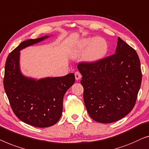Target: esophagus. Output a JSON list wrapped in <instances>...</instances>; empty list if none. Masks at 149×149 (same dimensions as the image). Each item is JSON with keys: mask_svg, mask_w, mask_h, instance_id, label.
<instances>
[{"mask_svg": "<svg viewBox=\"0 0 149 149\" xmlns=\"http://www.w3.org/2000/svg\"><path fill=\"white\" fill-rule=\"evenodd\" d=\"M75 79H77V80H78L81 77V75L80 73L79 72H75Z\"/></svg>", "mask_w": 149, "mask_h": 149, "instance_id": "obj_1", "label": "esophagus"}]
</instances>
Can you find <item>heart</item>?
I'll use <instances>...</instances> for the list:
<instances>
[{
    "label": "heart",
    "instance_id": "1",
    "mask_svg": "<svg viewBox=\"0 0 149 149\" xmlns=\"http://www.w3.org/2000/svg\"><path fill=\"white\" fill-rule=\"evenodd\" d=\"M88 51L86 58L90 62H96L105 56L108 51V45L106 40L102 38H88L81 40L74 51L73 56H76Z\"/></svg>",
    "mask_w": 149,
    "mask_h": 149
}]
</instances>
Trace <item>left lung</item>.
<instances>
[{"label": "left lung", "mask_w": 149, "mask_h": 149, "mask_svg": "<svg viewBox=\"0 0 149 149\" xmlns=\"http://www.w3.org/2000/svg\"><path fill=\"white\" fill-rule=\"evenodd\" d=\"M89 116L99 123L118 121L132 110L141 85L136 52L118 38L116 53L96 62L77 65Z\"/></svg>", "instance_id": "left-lung-1"}]
</instances>
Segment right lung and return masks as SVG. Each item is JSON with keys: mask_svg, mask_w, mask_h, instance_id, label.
<instances>
[{"mask_svg": "<svg viewBox=\"0 0 149 149\" xmlns=\"http://www.w3.org/2000/svg\"><path fill=\"white\" fill-rule=\"evenodd\" d=\"M47 36L22 42L6 61L3 84L13 111L20 120L30 125L47 127L57 122L63 111L66 91L75 82L72 73L63 77L39 80L28 78L19 70V51Z\"/></svg>", "mask_w": 149, "mask_h": 149, "instance_id": "1", "label": "right lung"}]
</instances>
